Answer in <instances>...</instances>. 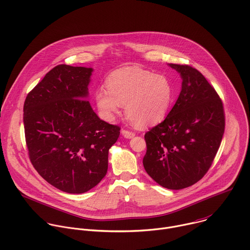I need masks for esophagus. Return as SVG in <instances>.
Instances as JSON below:
<instances>
[{"label": "esophagus", "instance_id": "esophagus-1", "mask_svg": "<svg viewBox=\"0 0 250 250\" xmlns=\"http://www.w3.org/2000/svg\"><path fill=\"white\" fill-rule=\"evenodd\" d=\"M122 134H123L125 138H132V137L135 135L134 132L129 131V130H127V129H123V130H122Z\"/></svg>", "mask_w": 250, "mask_h": 250}]
</instances>
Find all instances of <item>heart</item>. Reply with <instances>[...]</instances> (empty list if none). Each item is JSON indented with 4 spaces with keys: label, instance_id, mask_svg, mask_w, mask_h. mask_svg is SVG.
Returning <instances> with one entry per match:
<instances>
[{
    "label": "heart",
    "instance_id": "heart-1",
    "mask_svg": "<svg viewBox=\"0 0 250 250\" xmlns=\"http://www.w3.org/2000/svg\"><path fill=\"white\" fill-rule=\"evenodd\" d=\"M107 89L95 93L97 107L106 120H112L121 106L138 127L160 123L167 116L173 101V86L163 74L139 67H123L112 72L106 80Z\"/></svg>",
    "mask_w": 250,
    "mask_h": 250
}]
</instances>
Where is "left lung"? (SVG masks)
I'll use <instances>...</instances> for the list:
<instances>
[{
	"label": "left lung",
	"instance_id": "left-lung-1",
	"mask_svg": "<svg viewBox=\"0 0 250 250\" xmlns=\"http://www.w3.org/2000/svg\"><path fill=\"white\" fill-rule=\"evenodd\" d=\"M183 78L180 96L166 119L144 135L147 174L168 189H183L210 169L225 131L223 102L203 74L170 63Z\"/></svg>",
	"mask_w": 250,
	"mask_h": 250
}]
</instances>
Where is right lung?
I'll use <instances>...</instances> for the list:
<instances>
[{
    "mask_svg": "<svg viewBox=\"0 0 250 250\" xmlns=\"http://www.w3.org/2000/svg\"><path fill=\"white\" fill-rule=\"evenodd\" d=\"M93 69L59 64L27 94L25 141L34 169L67 193H83L106 176L109 149L121 127L96 115L88 96Z\"/></svg>",
    "mask_w": 250,
    "mask_h": 250,
    "instance_id": "obj_1",
    "label": "right lung"
}]
</instances>
